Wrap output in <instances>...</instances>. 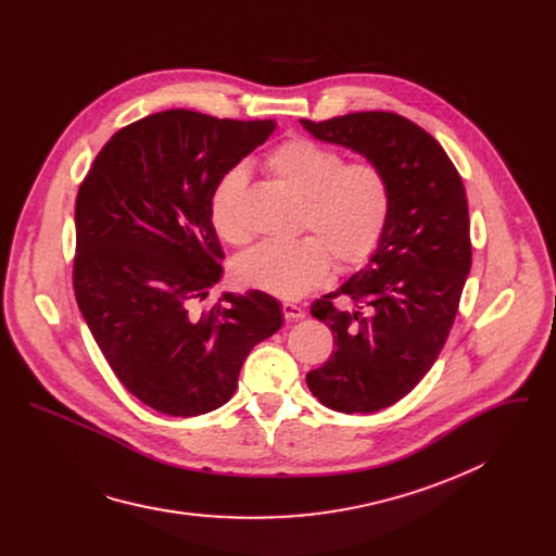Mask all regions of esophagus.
<instances>
[{
    "label": "esophagus",
    "instance_id": "esophagus-1",
    "mask_svg": "<svg viewBox=\"0 0 556 556\" xmlns=\"http://www.w3.org/2000/svg\"><path fill=\"white\" fill-rule=\"evenodd\" d=\"M281 312H283V316H286V321H299V319H303V316H305L303 307H299V305H294V303H283V305H281Z\"/></svg>",
    "mask_w": 556,
    "mask_h": 556
}]
</instances>
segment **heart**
Segmentation results:
<instances>
[{
	"mask_svg": "<svg viewBox=\"0 0 556 556\" xmlns=\"http://www.w3.org/2000/svg\"><path fill=\"white\" fill-rule=\"evenodd\" d=\"M266 169L301 198L299 230L312 235L292 242H266L235 262L242 286L279 299H299L321 288L334 268L365 264L382 240L391 213V187L384 172L369 163H345L341 151L305 136L279 142L266 155ZM247 185L242 167L228 169L208 200V215L224 242L242 247L249 228L240 213Z\"/></svg>",
	"mask_w": 556,
	"mask_h": 556,
	"instance_id": "1",
	"label": "heart"
}]
</instances>
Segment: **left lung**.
I'll return each mask as SVG.
<instances>
[{
	"instance_id": "left-lung-1",
	"label": "left lung",
	"mask_w": 556,
	"mask_h": 556,
	"mask_svg": "<svg viewBox=\"0 0 556 556\" xmlns=\"http://www.w3.org/2000/svg\"><path fill=\"white\" fill-rule=\"evenodd\" d=\"M319 140L363 153L391 187V213L369 264L309 305L337 350L305 380L341 414H374L425 378L453 328L470 270L468 202L442 144L393 112L301 121Z\"/></svg>"
}]
</instances>
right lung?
<instances>
[{
  "instance_id": "obj_1",
  "label": "right lung",
  "mask_w": 556,
  "mask_h": 556,
  "mask_svg": "<svg viewBox=\"0 0 556 556\" xmlns=\"http://www.w3.org/2000/svg\"><path fill=\"white\" fill-rule=\"evenodd\" d=\"M275 127L157 112L118 129L78 187V309L123 387L155 412L191 418L228 403L251 350L283 324L260 290L195 309L224 262L211 193Z\"/></svg>"
}]
</instances>
